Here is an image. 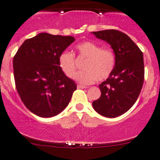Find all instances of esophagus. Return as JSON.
<instances>
[{
  "label": "esophagus",
  "mask_w": 160,
  "mask_h": 160,
  "mask_svg": "<svg viewBox=\"0 0 160 160\" xmlns=\"http://www.w3.org/2000/svg\"><path fill=\"white\" fill-rule=\"evenodd\" d=\"M77 88L78 89H86L87 88V87H85V86H83V85H77Z\"/></svg>",
  "instance_id": "esophagus-1"
}]
</instances>
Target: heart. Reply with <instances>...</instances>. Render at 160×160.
<instances>
[{
  "mask_svg": "<svg viewBox=\"0 0 160 160\" xmlns=\"http://www.w3.org/2000/svg\"><path fill=\"white\" fill-rule=\"evenodd\" d=\"M79 58H85L84 70L78 72L74 79L82 84H91L97 80H103L112 73L116 65V55L110 48H102L91 41H83L75 46ZM59 67L64 74L73 77L76 72L75 56L72 52L64 50L58 58Z\"/></svg>",
  "mask_w": 160,
  "mask_h": 160,
  "instance_id": "heart-1",
  "label": "heart"
}]
</instances>
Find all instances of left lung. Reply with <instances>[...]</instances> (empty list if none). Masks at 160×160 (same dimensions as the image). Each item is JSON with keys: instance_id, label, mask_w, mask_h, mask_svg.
<instances>
[{"instance_id": "obj_1", "label": "left lung", "mask_w": 160, "mask_h": 160, "mask_svg": "<svg viewBox=\"0 0 160 160\" xmlns=\"http://www.w3.org/2000/svg\"><path fill=\"white\" fill-rule=\"evenodd\" d=\"M110 43L116 55L112 73L99 87L101 96L93 102V109L109 118L127 112L137 101L144 81L143 54L129 36L117 30L92 32Z\"/></svg>"}]
</instances>
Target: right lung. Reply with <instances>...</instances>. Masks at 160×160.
<instances>
[{
    "label": "right lung",
    "instance_id": "add662e5",
    "mask_svg": "<svg viewBox=\"0 0 160 160\" xmlns=\"http://www.w3.org/2000/svg\"><path fill=\"white\" fill-rule=\"evenodd\" d=\"M75 40L71 36L40 33L25 40L13 57L15 85L25 107L52 117L67 107L77 84L59 67L58 58Z\"/></svg>",
    "mask_w": 160,
    "mask_h": 160
}]
</instances>
